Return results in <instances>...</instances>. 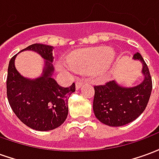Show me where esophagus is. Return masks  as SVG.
<instances>
[{
  "label": "esophagus",
  "instance_id": "obj_1",
  "mask_svg": "<svg viewBox=\"0 0 159 159\" xmlns=\"http://www.w3.org/2000/svg\"><path fill=\"white\" fill-rule=\"evenodd\" d=\"M83 82H81V81H79V82H76V89L78 90L81 89V87L83 86Z\"/></svg>",
  "mask_w": 159,
  "mask_h": 159
}]
</instances>
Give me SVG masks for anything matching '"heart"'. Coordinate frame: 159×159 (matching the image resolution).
I'll return each mask as SVG.
<instances>
[{
  "label": "heart",
  "instance_id": "b5f03b06",
  "mask_svg": "<svg viewBox=\"0 0 159 159\" xmlns=\"http://www.w3.org/2000/svg\"><path fill=\"white\" fill-rule=\"evenodd\" d=\"M116 60V52L111 48H90L73 52L68 60L58 62L59 70L70 74L89 72L93 78L100 79L112 69Z\"/></svg>",
  "mask_w": 159,
  "mask_h": 159
}]
</instances>
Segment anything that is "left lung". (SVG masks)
Masks as SVG:
<instances>
[{"label":"left lung","instance_id":"1","mask_svg":"<svg viewBox=\"0 0 159 159\" xmlns=\"http://www.w3.org/2000/svg\"><path fill=\"white\" fill-rule=\"evenodd\" d=\"M132 59L142 65L141 83L125 87L113 80L94 87L93 112L97 119L106 125L120 127L133 122L143 112L150 99L152 84L148 67L139 52H135Z\"/></svg>","mask_w":159,"mask_h":159}]
</instances>
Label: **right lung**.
I'll return each instance as SVG.
<instances>
[{"label": "right lung", "mask_w": 159, "mask_h": 159, "mask_svg": "<svg viewBox=\"0 0 159 159\" xmlns=\"http://www.w3.org/2000/svg\"><path fill=\"white\" fill-rule=\"evenodd\" d=\"M53 48L36 43L19 52L32 51L44 59L43 73L36 79L25 78L17 71L15 67L17 54L11 59L7 70V94L10 107L22 123L38 131H49L62 125L68 115L69 97L76 90L75 83L63 88L52 78Z\"/></svg>", "instance_id": "obj_1"}]
</instances>
